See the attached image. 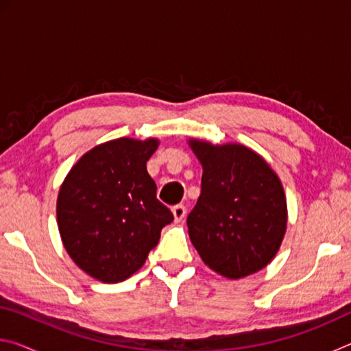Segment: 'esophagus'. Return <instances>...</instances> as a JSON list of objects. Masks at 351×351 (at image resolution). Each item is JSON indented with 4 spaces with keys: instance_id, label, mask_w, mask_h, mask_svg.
Masks as SVG:
<instances>
[{
    "instance_id": "esophagus-1",
    "label": "esophagus",
    "mask_w": 351,
    "mask_h": 351,
    "mask_svg": "<svg viewBox=\"0 0 351 351\" xmlns=\"http://www.w3.org/2000/svg\"><path fill=\"white\" fill-rule=\"evenodd\" d=\"M171 212H173L175 221H182L184 217H186V213H187V209L184 204H176L173 209H171Z\"/></svg>"
}]
</instances>
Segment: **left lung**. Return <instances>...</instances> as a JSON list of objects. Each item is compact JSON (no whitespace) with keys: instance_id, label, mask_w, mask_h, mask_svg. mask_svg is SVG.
Masks as SVG:
<instances>
[{"instance_id":"1","label":"left lung","mask_w":351,"mask_h":351,"mask_svg":"<svg viewBox=\"0 0 351 351\" xmlns=\"http://www.w3.org/2000/svg\"><path fill=\"white\" fill-rule=\"evenodd\" d=\"M190 145L203 164L201 195L187 217L190 240L218 274H254L274 257L287 229L282 182L246 147L199 141Z\"/></svg>"}]
</instances>
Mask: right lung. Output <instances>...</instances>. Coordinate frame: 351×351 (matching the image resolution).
Returning <instances> with one entry per match:
<instances>
[{
  "mask_svg": "<svg viewBox=\"0 0 351 351\" xmlns=\"http://www.w3.org/2000/svg\"><path fill=\"white\" fill-rule=\"evenodd\" d=\"M158 147L121 138L83 154L64 180L57 221L71 258L105 283L128 278L145 263L173 213L156 198L147 161Z\"/></svg>",
  "mask_w": 351,
  "mask_h": 351,
  "instance_id": "right-lung-1",
  "label": "right lung"
}]
</instances>
